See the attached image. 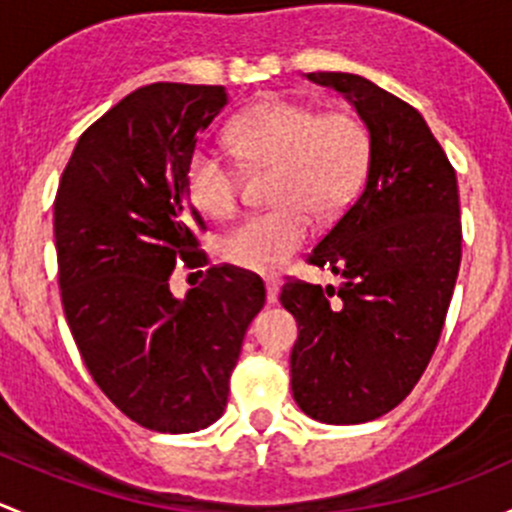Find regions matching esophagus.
Listing matches in <instances>:
<instances>
[{"mask_svg": "<svg viewBox=\"0 0 512 512\" xmlns=\"http://www.w3.org/2000/svg\"><path fill=\"white\" fill-rule=\"evenodd\" d=\"M278 288H281V283H278V278H266L268 303H276V300H278Z\"/></svg>", "mask_w": 512, "mask_h": 512, "instance_id": "esophagus-1", "label": "esophagus"}]
</instances>
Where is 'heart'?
Instances as JSON below:
<instances>
[{"mask_svg": "<svg viewBox=\"0 0 512 512\" xmlns=\"http://www.w3.org/2000/svg\"><path fill=\"white\" fill-rule=\"evenodd\" d=\"M231 147L251 165H278L273 197L278 207L251 214L221 241V254L254 273H276L313 234L315 212L340 209L367 167V133L347 113H325L288 98H271L246 110L229 130ZM187 194L207 217H229L239 202L234 162L199 145L187 162Z\"/></svg>", "mask_w": 512, "mask_h": 512, "instance_id": "obj_1", "label": "heart"}]
</instances>
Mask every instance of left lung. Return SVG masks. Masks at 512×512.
<instances>
[{
  "label": "left lung",
  "instance_id": "1",
  "mask_svg": "<svg viewBox=\"0 0 512 512\" xmlns=\"http://www.w3.org/2000/svg\"><path fill=\"white\" fill-rule=\"evenodd\" d=\"M305 76L350 100L370 157L362 192L308 256L340 288L281 291L298 323L291 389L310 419L362 424L392 412L434 355L461 266L458 184L412 105L355 73Z\"/></svg>",
  "mask_w": 512,
  "mask_h": 512
}]
</instances>
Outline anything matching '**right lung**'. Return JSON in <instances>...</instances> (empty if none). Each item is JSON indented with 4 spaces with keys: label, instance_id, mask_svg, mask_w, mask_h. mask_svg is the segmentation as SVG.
I'll list each match as a JSON object with an SVG mask.
<instances>
[{
    "label": "right lung",
    "instance_id": "obj_1",
    "mask_svg": "<svg viewBox=\"0 0 512 512\" xmlns=\"http://www.w3.org/2000/svg\"><path fill=\"white\" fill-rule=\"evenodd\" d=\"M226 103L224 86L138 88L78 138L56 192L59 286L78 352L105 397L160 434L224 414L246 328L266 303L261 278L231 266L184 298L170 291L204 229L184 182L189 155Z\"/></svg>",
    "mask_w": 512,
    "mask_h": 512
}]
</instances>
